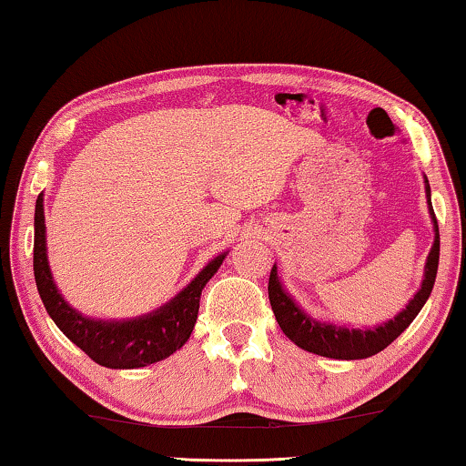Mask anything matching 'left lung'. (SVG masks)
I'll use <instances>...</instances> for the list:
<instances>
[{"instance_id":"obj_1","label":"left lung","mask_w":466,"mask_h":466,"mask_svg":"<svg viewBox=\"0 0 466 466\" xmlns=\"http://www.w3.org/2000/svg\"><path fill=\"white\" fill-rule=\"evenodd\" d=\"M425 194L429 215H431L433 224V247L427 255L425 272H422L420 289L416 290L414 297L406 303V308L398 311L391 320L380 322L377 326H360L353 329L350 324H335L329 320H318L311 314H308L293 295L284 289V284L278 276V268L274 263L272 272H269L268 282V295L269 303H272L274 316L284 335L301 350L316 353V356L332 358V360H364L370 358L374 353L383 351L387 345H391L401 332H404L412 320L419 316L422 305L427 303L429 295H431L435 276H437V263H440V228H437V219L431 205V188H429V179L425 176Z\"/></svg>"}]
</instances>
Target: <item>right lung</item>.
Wrapping results in <instances>:
<instances>
[{"label":"right lung","mask_w":466,"mask_h":466,"mask_svg":"<svg viewBox=\"0 0 466 466\" xmlns=\"http://www.w3.org/2000/svg\"><path fill=\"white\" fill-rule=\"evenodd\" d=\"M228 253L230 251L213 257L176 297H171L161 308L136 318H123V320H115V318L100 320V318L86 316L75 309L56 287L50 261H47L44 192L35 203L33 272L46 311L62 330V335L71 339L96 364L116 368V370L161 362L171 353L182 350L197 324L200 293L224 263Z\"/></svg>","instance_id":"right-lung-1"}]
</instances>
